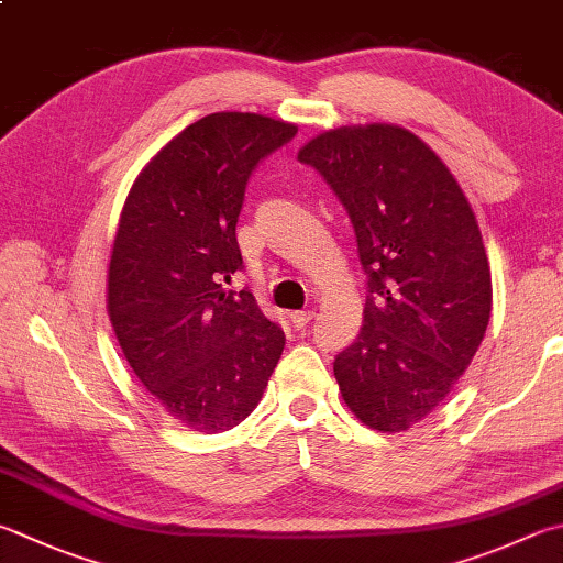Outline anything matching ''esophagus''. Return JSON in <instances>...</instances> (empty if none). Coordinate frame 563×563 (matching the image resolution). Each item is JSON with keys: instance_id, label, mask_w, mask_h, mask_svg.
<instances>
[{"instance_id": "obj_1", "label": "esophagus", "mask_w": 563, "mask_h": 563, "mask_svg": "<svg viewBox=\"0 0 563 563\" xmlns=\"http://www.w3.org/2000/svg\"><path fill=\"white\" fill-rule=\"evenodd\" d=\"M311 318H313V311H291L289 313V321H291V325L296 328V331H301V328L309 325Z\"/></svg>"}]
</instances>
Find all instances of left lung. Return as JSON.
Instances as JSON below:
<instances>
[{
    "instance_id": "left-lung-1",
    "label": "left lung",
    "mask_w": 563,
    "mask_h": 563,
    "mask_svg": "<svg viewBox=\"0 0 563 563\" xmlns=\"http://www.w3.org/2000/svg\"><path fill=\"white\" fill-rule=\"evenodd\" d=\"M333 188L367 274L363 328L335 355L345 405L407 431L449 397L490 321L481 228L446 164L397 124L338 126L299 152Z\"/></svg>"
}]
</instances>
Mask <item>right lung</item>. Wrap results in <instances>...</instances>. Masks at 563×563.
Returning <instances> with one entry per match:
<instances>
[{"label": "right lung", "mask_w": 563, "mask_h": 563, "mask_svg": "<svg viewBox=\"0 0 563 563\" xmlns=\"http://www.w3.org/2000/svg\"><path fill=\"white\" fill-rule=\"evenodd\" d=\"M296 124L216 112L174 136L124 200L108 313L126 363L172 417L200 433L238 427L260 405L284 331L250 291H222L242 269L238 218L264 156Z\"/></svg>", "instance_id": "right-lung-1"}]
</instances>
